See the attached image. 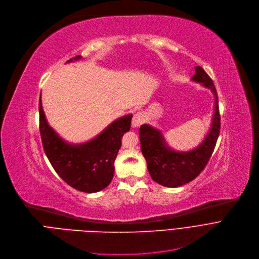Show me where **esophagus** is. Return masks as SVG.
I'll use <instances>...</instances> for the list:
<instances>
[{"label":"esophagus","mask_w":259,"mask_h":259,"mask_svg":"<svg viewBox=\"0 0 259 259\" xmlns=\"http://www.w3.org/2000/svg\"><path fill=\"white\" fill-rule=\"evenodd\" d=\"M144 122V115L142 113L135 114L132 119V127H138Z\"/></svg>","instance_id":"obj_1"}]
</instances>
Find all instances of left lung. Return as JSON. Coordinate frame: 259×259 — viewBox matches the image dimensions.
<instances>
[{"mask_svg": "<svg viewBox=\"0 0 259 259\" xmlns=\"http://www.w3.org/2000/svg\"><path fill=\"white\" fill-rule=\"evenodd\" d=\"M192 81L210 90L215 98L211 127L198 146L188 152H178L168 146L161 131L150 124H142L139 128L141 152L150 175L154 181L167 188L181 187L198 176L210 160L219 136L220 115L215 85L200 66L195 67Z\"/></svg>", "mask_w": 259, "mask_h": 259, "instance_id": "left-lung-1", "label": "left lung"}]
</instances>
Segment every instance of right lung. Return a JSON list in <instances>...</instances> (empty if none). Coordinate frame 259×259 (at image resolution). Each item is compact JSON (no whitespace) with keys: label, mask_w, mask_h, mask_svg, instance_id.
Returning a JSON list of instances; mask_svg holds the SVG:
<instances>
[{"label":"right lung","mask_w":259,"mask_h":259,"mask_svg":"<svg viewBox=\"0 0 259 259\" xmlns=\"http://www.w3.org/2000/svg\"><path fill=\"white\" fill-rule=\"evenodd\" d=\"M77 56L67 61L80 60ZM40 134L44 152L56 173L68 186L84 193L105 189L114 177V162L121 146V138L131 128L133 115L123 116L103 130L94 139L71 144L61 138L48 124L40 98Z\"/></svg>","instance_id":"1"}]
</instances>
